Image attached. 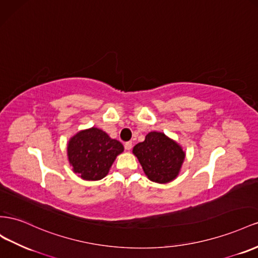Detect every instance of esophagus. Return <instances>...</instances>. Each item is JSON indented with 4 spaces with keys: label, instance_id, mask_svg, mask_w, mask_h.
Masks as SVG:
<instances>
[{
    "label": "esophagus",
    "instance_id": "obj_1",
    "mask_svg": "<svg viewBox=\"0 0 258 258\" xmlns=\"http://www.w3.org/2000/svg\"><path fill=\"white\" fill-rule=\"evenodd\" d=\"M132 146H134V144H132L131 141H128V142L124 143V149L128 150V151H130L132 149Z\"/></svg>",
    "mask_w": 258,
    "mask_h": 258
}]
</instances>
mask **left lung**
I'll use <instances>...</instances> for the list:
<instances>
[{"mask_svg": "<svg viewBox=\"0 0 258 258\" xmlns=\"http://www.w3.org/2000/svg\"><path fill=\"white\" fill-rule=\"evenodd\" d=\"M145 175L151 181L167 183L175 179L184 159L181 146L162 132L153 131L134 148Z\"/></svg>", "mask_w": 258, "mask_h": 258, "instance_id": "8db88e82", "label": "left lung"}]
</instances>
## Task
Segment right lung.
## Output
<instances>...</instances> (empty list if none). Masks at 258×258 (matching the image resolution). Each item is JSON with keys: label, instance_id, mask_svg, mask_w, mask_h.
<instances>
[{"label": "right lung", "instance_id": "right-lung-1", "mask_svg": "<svg viewBox=\"0 0 258 258\" xmlns=\"http://www.w3.org/2000/svg\"><path fill=\"white\" fill-rule=\"evenodd\" d=\"M123 151L122 144L110 139L97 128L78 132L67 146L68 159L73 169L85 180H100L107 175L118 154Z\"/></svg>", "mask_w": 258, "mask_h": 258}]
</instances>
